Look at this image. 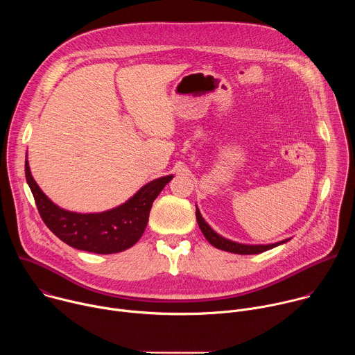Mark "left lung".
<instances>
[{
	"mask_svg": "<svg viewBox=\"0 0 355 355\" xmlns=\"http://www.w3.org/2000/svg\"><path fill=\"white\" fill-rule=\"evenodd\" d=\"M196 220H198V225H199V229L200 232L204 233L205 239L216 248L219 250H223V251H229V252H234V254H259V252H263V251H267V250H271L279 244H284L286 243L289 239L286 240H282V241H278V243H274V244H241V243H236V241H232L229 239H225L222 237L220 234H218L205 220L204 218H202L199 209L196 208Z\"/></svg>",
	"mask_w": 355,
	"mask_h": 355,
	"instance_id": "obj_1",
	"label": "left lung"
}]
</instances>
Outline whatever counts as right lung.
Masks as SVG:
<instances>
[{"instance_id": "right-lung-1", "label": "right lung", "mask_w": 355, "mask_h": 355, "mask_svg": "<svg viewBox=\"0 0 355 355\" xmlns=\"http://www.w3.org/2000/svg\"><path fill=\"white\" fill-rule=\"evenodd\" d=\"M26 182L44 225L66 244L96 254L121 252L141 237L153 200L173 175L150 181L118 208L101 214H77L59 208L39 188L25 160Z\"/></svg>"}]
</instances>
